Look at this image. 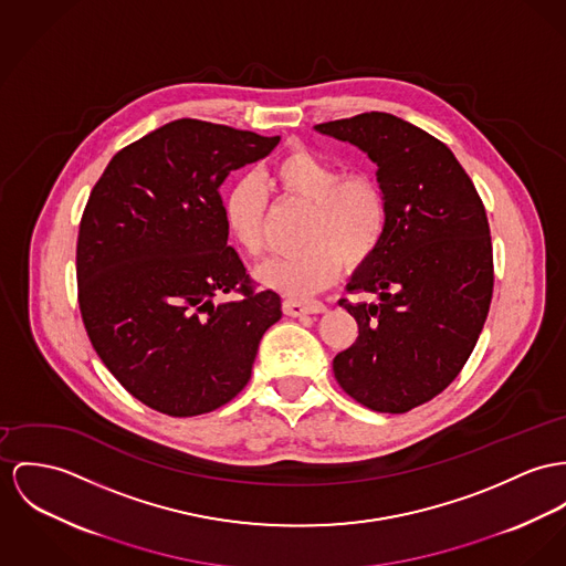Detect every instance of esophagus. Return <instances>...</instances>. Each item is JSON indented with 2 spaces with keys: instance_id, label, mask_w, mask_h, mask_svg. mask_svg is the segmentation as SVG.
Returning <instances> with one entry per match:
<instances>
[{
  "instance_id": "esophagus-1",
  "label": "esophagus",
  "mask_w": 566,
  "mask_h": 566,
  "mask_svg": "<svg viewBox=\"0 0 566 566\" xmlns=\"http://www.w3.org/2000/svg\"><path fill=\"white\" fill-rule=\"evenodd\" d=\"M284 314L286 316H304V314H321L325 312L327 307L321 302H293V300H286L284 304Z\"/></svg>"
}]
</instances>
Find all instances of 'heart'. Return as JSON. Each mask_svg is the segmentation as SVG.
<instances>
[{"label": "heart", "instance_id": "heart-1", "mask_svg": "<svg viewBox=\"0 0 566 566\" xmlns=\"http://www.w3.org/2000/svg\"><path fill=\"white\" fill-rule=\"evenodd\" d=\"M284 200L310 207L304 252L273 259L259 269L264 286L295 300L332 286L343 264L355 269L370 261L388 230V198L373 175L343 170L312 150L295 148L280 157L266 176ZM226 223L250 254L264 252L266 196L254 180L239 182L226 200Z\"/></svg>", "mask_w": 566, "mask_h": 566}]
</instances>
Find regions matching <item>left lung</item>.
Returning <instances> with one entry per match:
<instances>
[{
  "label": "left lung",
  "instance_id": "8db88e82",
  "mask_svg": "<svg viewBox=\"0 0 566 566\" xmlns=\"http://www.w3.org/2000/svg\"><path fill=\"white\" fill-rule=\"evenodd\" d=\"M314 129L366 153L388 198L384 243L347 284L377 302H338L359 336L334 375L368 409L405 413L446 390L476 347L493 293L486 213L452 150L402 118L368 112Z\"/></svg>",
  "mask_w": 566,
  "mask_h": 566
}]
</instances>
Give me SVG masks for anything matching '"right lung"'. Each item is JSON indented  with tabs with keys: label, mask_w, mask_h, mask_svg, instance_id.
<instances>
[{
	"label": "right lung",
	"mask_w": 566,
	"mask_h": 566,
	"mask_svg": "<svg viewBox=\"0 0 566 566\" xmlns=\"http://www.w3.org/2000/svg\"><path fill=\"white\" fill-rule=\"evenodd\" d=\"M262 137L180 118L123 148L87 200L77 286L87 338L125 390L175 416H200L245 388L264 332L282 318L228 245L219 196L230 172L264 159ZM237 290L239 301L214 297Z\"/></svg>",
	"instance_id": "add662e5"
}]
</instances>
